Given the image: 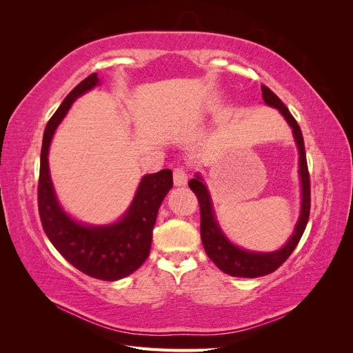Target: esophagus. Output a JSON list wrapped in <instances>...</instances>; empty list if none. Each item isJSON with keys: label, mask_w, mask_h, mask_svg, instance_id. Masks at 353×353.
<instances>
[{"label": "esophagus", "mask_w": 353, "mask_h": 353, "mask_svg": "<svg viewBox=\"0 0 353 353\" xmlns=\"http://www.w3.org/2000/svg\"><path fill=\"white\" fill-rule=\"evenodd\" d=\"M188 181V170L184 166H178L174 169V183L175 185H185Z\"/></svg>", "instance_id": "1"}]
</instances>
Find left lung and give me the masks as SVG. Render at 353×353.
I'll return each instance as SVG.
<instances>
[{
    "instance_id": "obj_1",
    "label": "left lung",
    "mask_w": 353,
    "mask_h": 353,
    "mask_svg": "<svg viewBox=\"0 0 353 353\" xmlns=\"http://www.w3.org/2000/svg\"><path fill=\"white\" fill-rule=\"evenodd\" d=\"M261 88L265 103L279 109L293 128L299 153H301V160H299L301 169H299V174H301L302 178V212L292 239L288 240L283 249L272 253H252L236 248V245L223 237L218 223L215 222L210 197L200 176L190 179L188 183V187L194 191L200 205V236L208 256L221 271L232 276H245V279H256V276L271 274L280 268L288 256L293 253L299 241H301L309 219V212H311V178H309L305 141L301 126L296 122L293 114L288 112L285 104L266 85H262Z\"/></svg>"
}]
</instances>
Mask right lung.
<instances>
[{"label":"right lung","instance_id":"add662e5","mask_svg":"<svg viewBox=\"0 0 353 353\" xmlns=\"http://www.w3.org/2000/svg\"><path fill=\"white\" fill-rule=\"evenodd\" d=\"M97 83V73L79 82L46 126L41 148L38 210L42 228L63 258L92 279L114 281L137 271L150 254L157 210L168 191L172 188L174 179L170 169L145 175L123 219L109 227H83L61 210L48 170L50 143L70 104Z\"/></svg>","mask_w":353,"mask_h":353}]
</instances>
